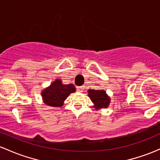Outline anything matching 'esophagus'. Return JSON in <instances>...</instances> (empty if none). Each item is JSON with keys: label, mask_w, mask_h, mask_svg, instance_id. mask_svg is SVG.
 Listing matches in <instances>:
<instances>
[{"label": "esophagus", "mask_w": 160, "mask_h": 160, "mask_svg": "<svg viewBox=\"0 0 160 160\" xmlns=\"http://www.w3.org/2000/svg\"><path fill=\"white\" fill-rule=\"evenodd\" d=\"M85 87L84 86H80V87H77V90L78 92H83V90H84Z\"/></svg>", "instance_id": "1"}]
</instances>
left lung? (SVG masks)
<instances>
[{
	"mask_svg": "<svg viewBox=\"0 0 160 160\" xmlns=\"http://www.w3.org/2000/svg\"><path fill=\"white\" fill-rule=\"evenodd\" d=\"M88 97L93 103L96 110L106 109L110 103V97L103 90H87Z\"/></svg>",
	"mask_w": 160,
	"mask_h": 160,
	"instance_id": "8db88e82",
	"label": "left lung"
}]
</instances>
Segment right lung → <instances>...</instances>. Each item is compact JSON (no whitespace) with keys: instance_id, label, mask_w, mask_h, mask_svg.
<instances>
[{"instance_id":"1","label":"right lung","mask_w":160,"mask_h":160,"mask_svg":"<svg viewBox=\"0 0 160 160\" xmlns=\"http://www.w3.org/2000/svg\"><path fill=\"white\" fill-rule=\"evenodd\" d=\"M76 92L74 85L63 84L60 79H56L41 91L43 102L46 105L53 107H61L65 100L70 93Z\"/></svg>"}]
</instances>
